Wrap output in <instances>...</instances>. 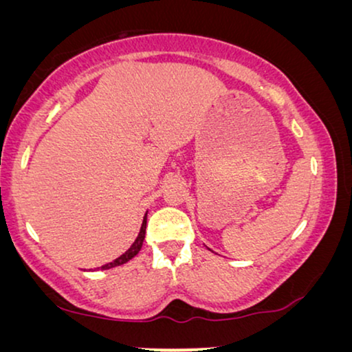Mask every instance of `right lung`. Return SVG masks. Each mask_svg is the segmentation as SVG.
I'll use <instances>...</instances> for the list:
<instances>
[{
	"label": "right lung",
	"instance_id": "right-lung-1",
	"mask_svg": "<svg viewBox=\"0 0 352 352\" xmlns=\"http://www.w3.org/2000/svg\"><path fill=\"white\" fill-rule=\"evenodd\" d=\"M146 226H147V213L144 216V221H142V226H141V230H139V235L138 239L134 240V243L129 247L128 252H124L122 256L115 259V261L109 263V264H104V266H100V269H110V267H115V266H120V264H124L128 263L129 259H133L136 254L139 253V250L142 247V242H144V237H146Z\"/></svg>",
	"mask_w": 352,
	"mask_h": 352
}]
</instances>
